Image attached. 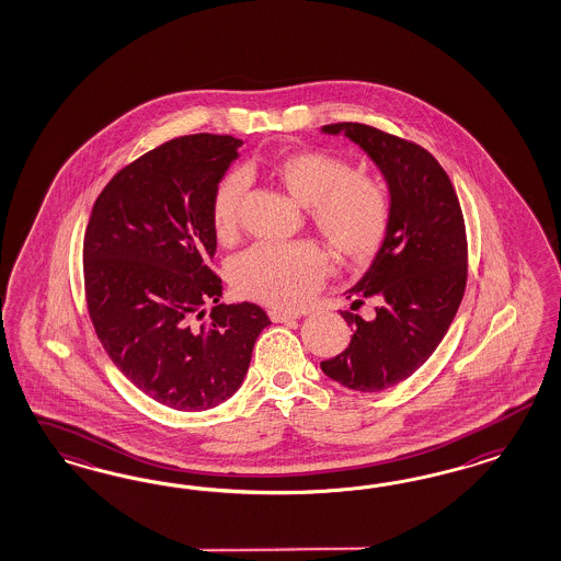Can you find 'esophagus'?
<instances>
[{
	"mask_svg": "<svg viewBox=\"0 0 561 561\" xmlns=\"http://www.w3.org/2000/svg\"><path fill=\"white\" fill-rule=\"evenodd\" d=\"M270 319L273 323H294V321H298V314H289V312L273 308V310H270Z\"/></svg>",
	"mask_w": 561,
	"mask_h": 561,
	"instance_id": "34e87169",
	"label": "esophagus"
}]
</instances>
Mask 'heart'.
<instances>
[{
	"instance_id": "heart-1",
	"label": "heart",
	"mask_w": 561,
	"mask_h": 561,
	"mask_svg": "<svg viewBox=\"0 0 561 561\" xmlns=\"http://www.w3.org/2000/svg\"><path fill=\"white\" fill-rule=\"evenodd\" d=\"M263 167L298 204L312 209L317 230L347 263H366L382 247L389 221V193L376 179L357 176L340 156L321 150L275 153ZM247 176L232 170L221 176L211 197V224L221 242L232 240L240 224ZM329 261L310 242L256 244L232 265L240 296L256 302L296 308L323 282Z\"/></svg>"
}]
</instances>
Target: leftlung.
<instances>
[{
    "label": "left lung",
    "mask_w": 561,
    "mask_h": 561,
    "mask_svg": "<svg viewBox=\"0 0 561 561\" xmlns=\"http://www.w3.org/2000/svg\"><path fill=\"white\" fill-rule=\"evenodd\" d=\"M362 148L380 170L391 221L368 272L347 289L352 310L368 298L373 319L343 312L354 329L347 350L321 362L331 380L359 392L391 389L434 354L467 284V237L459 197L424 148L362 123L324 125Z\"/></svg>",
    "instance_id": "obj_1"
}]
</instances>
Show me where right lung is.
I'll list each match as a JSON object with an SVG mask.
<instances>
[{"instance_id": "right-lung-1", "label": "right lung", "mask_w": 561, "mask_h": 561, "mask_svg": "<svg viewBox=\"0 0 561 561\" xmlns=\"http://www.w3.org/2000/svg\"><path fill=\"white\" fill-rule=\"evenodd\" d=\"M242 139L176 137L102 188L84 237L88 312L115 366L150 399L205 411L230 399L272 324L253 302L220 305L207 267L218 238L211 197ZM214 301L210 321L197 324Z\"/></svg>"}]
</instances>
